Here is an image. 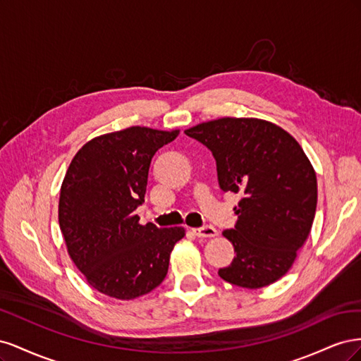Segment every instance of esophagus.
Returning a JSON list of instances; mask_svg holds the SVG:
<instances>
[{
	"label": "esophagus",
	"mask_w": 361,
	"mask_h": 361,
	"mask_svg": "<svg viewBox=\"0 0 361 361\" xmlns=\"http://www.w3.org/2000/svg\"><path fill=\"white\" fill-rule=\"evenodd\" d=\"M192 233L197 238H214L216 236V228L212 226H203V227H197L192 228Z\"/></svg>",
	"instance_id": "34e87169"
}]
</instances>
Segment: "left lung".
<instances>
[{"mask_svg":"<svg viewBox=\"0 0 361 361\" xmlns=\"http://www.w3.org/2000/svg\"><path fill=\"white\" fill-rule=\"evenodd\" d=\"M185 134L212 152L220 188L243 194L235 227L223 232L236 256L218 276L247 289L277 281L307 239L318 203L316 173L298 141L260 118L223 117Z\"/></svg>","mask_w":361,"mask_h":361,"instance_id":"left-lung-1","label":"left lung"}]
</instances>
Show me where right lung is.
I'll return each instance as SVG.
<instances>
[{"mask_svg":"<svg viewBox=\"0 0 361 361\" xmlns=\"http://www.w3.org/2000/svg\"><path fill=\"white\" fill-rule=\"evenodd\" d=\"M179 130L130 126L96 137L76 154L64 176L59 223L69 256L89 285L117 300L159 286L183 227L141 226L149 167Z\"/></svg>","mask_w":361,"mask_h":361,"instance_id":"1","label":"right lung"}]
</instances>
